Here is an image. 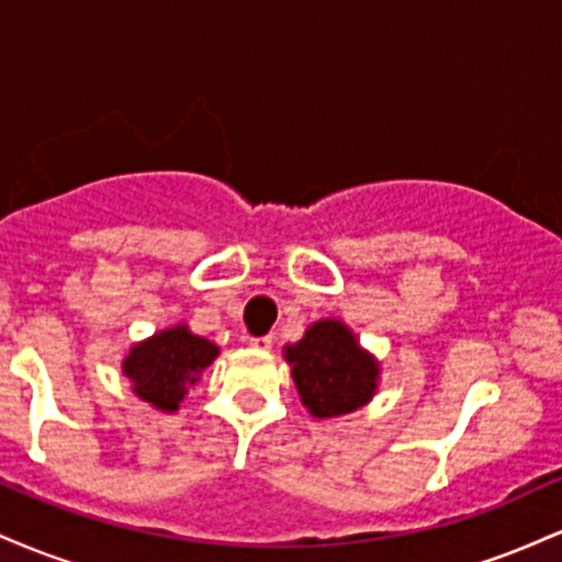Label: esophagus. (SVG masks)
<instances>
[{
	"label": "esophagus",
	"mask_w": 562,
	"mask_h": 562,
	"mask_svg": "<svg viewBox=\"0 0 562 562\" xmlns=\"http://www.w3.org/2000/svg\"><path fill=\"white\" fill-rule=\"evenodd\" d=\"M254 348H261V351H267V348H272V335H261V338H250L248 340Z\"/></svg>",
	"instance_id": "esophagus-1"
}]
</instances>
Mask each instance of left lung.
<instances>
[{
  "label": "left lung",
  "instance_id": "8db88e82",
  "mask_svg": "<svg viewBox=\"0 0 562 562\" xmlns=\"http://www.w3.org/2000/svg\"><path fill=\"white\" fill-rule=\"evenodd\" d=\"M295 389L314 417H338L359 409L375 393L378 364L359 348L346 325L314 322L295 346L285 348Z\"/></svg>",
  "mask_w": 562,
  "mask_h": 562
}]
</instances>
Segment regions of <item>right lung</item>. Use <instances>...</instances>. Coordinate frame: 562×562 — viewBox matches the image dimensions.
Returning a JSON list of instances; mask_svg holds the SVG:
<instances>
[{
  "mask_svg": "<svg viewBox=\"0 0 562 562\" xmlns=\"http://www.w3.org/2000/svg\"><path fill=\"white\" fill-rule=\"evenodd\" d=\"M218 348L211 340L192 335L187 327H171L153 335L128 351L124 372L132 378L134 393L164 412L179 409L187 385L216 359Z\"/></svg>",
  "mask_w": 562,
  "mask_h": 562,
  "instance_id": "add662e5",
  "label": "right lung"
}]
</instances>
